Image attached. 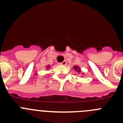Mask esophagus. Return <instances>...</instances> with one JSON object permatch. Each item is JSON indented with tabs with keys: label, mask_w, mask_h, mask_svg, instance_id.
Segmentation results:
<instances>
[{
	"label": "esophagus",
	"mask_w": 123,
	"mask_h": 123,
	"mask_svg": "<svg viewBox=\"0 0 123 123\" xmlns=\"http://www.w3.org/2000/svg\"><path fill=\"white\" fill-rule=\"evenodd\" d=\"M66 64H67V62H66V61L65 60V61H63V62L60 63V65H63V66H65V65H66Z\"/></svg>",
	"instance_id": "esophagus-1"
}]
</instances>
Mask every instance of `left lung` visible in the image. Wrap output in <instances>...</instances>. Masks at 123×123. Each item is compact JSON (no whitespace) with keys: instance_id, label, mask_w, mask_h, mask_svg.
I'll return each instance as SVG.
<instances>
[{"instance_id":"8db88e82","label":"left lung","mask_w":123,"mask_h":123,"mask_svg":"<svg viewBox=\"0 0 123 123\" xmlns=\"http://www.w3.org/2000/svg\"><path fill=\"white\" fill-rule=\"evenodd\" d=\"M74 69L75 71H77V72L79 73H81V69H80V68H79L78 66H76V65H75V66H74Z\"/></svg>"}]
</instances>
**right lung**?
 Listing matches in <instances>:
<instances>
[{
    "instance_id": "right-lung-1",
    "label": "right lung",
    "mask_w": 123,
    "mask_h": 123,
    "mask_svg": "<svg viewBox=\"0 0 123 123\" xmlns=\"http://www.w3.org/2000/svg\"><path fill=\"white\" fill-rule=\"evenodd\" d=\"M50 68V67L49 65H48V66H47V67H46V68H47V69H49Z\"/></svg>"
}]
</instances>
